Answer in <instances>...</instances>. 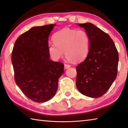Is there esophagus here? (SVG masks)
<instances>
[{
  "label": "esophagus",
  "instance_id": "1",
  "mask_svg": "<svg viewBox=\"0 0 128 128\" xmlns=\"http://www.w3.org/2000/svg\"><path fill=\"white\" fill-rule=\"evenodd\" d=\"M70 65H68V64H64V68L66 69H68L69 68H70Z\"/></svg>",
  "mask_w": 128,
  "mask_h": 128
}]
</instances>
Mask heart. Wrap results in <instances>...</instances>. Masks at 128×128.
<instances>
[{
	"label": "heart",
	"mask_w": 128,
	"mask_h": 128,
	"mask_svg": "<svg viewBox=\"0 0 128 128\" xmlns=\"http://www.w3.org/2000/svg\"><path fill=\"white\" fill-rule=\"evenodd\" d=\"M54 44L48 45V52L56 61L64 55L68 60L79 62L84 59L90 48V38L84 30L66 28L56 32L52 36Z\"/></svg>",
	"instance_id": "heart-1"
}]
</instances>
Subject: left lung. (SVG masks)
Segmentation results:
<instances>
[{"label": "left lung", "mask_w": 128, "mask_h": 128, "mask_svg": "<svg viewBox=\"0 0 128 128\" xmlns=\"http://www.w3.org/2000/svg\"><path fill=\"white\" fill-rule=\"evenodd\" d=\"M90 38L86 58L76 66V86L81 94L92 98L104 95L117 76L119 55L110 36L90 23L77 24Z\"/></svg>", "instance_id": "8db88e82"}]
</instances>
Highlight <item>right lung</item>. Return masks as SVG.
<instances>
[{"instance_id":"obj_1","label":"right lung","mask_w":128,"mask_h":128,"mask_svg":"<svg viewBox=\"0 0 128 128\" xmlns=\"http://www.w3.org/2000/svg\"><path fill=\"white\" fill-rule=\"evenodd\" d=\"M55 24L33 27L16 41L12 53L17 85L36 102L52 99L56 93L64 64L50 59L48 38Z\"/></svg>"}]
</instances>
